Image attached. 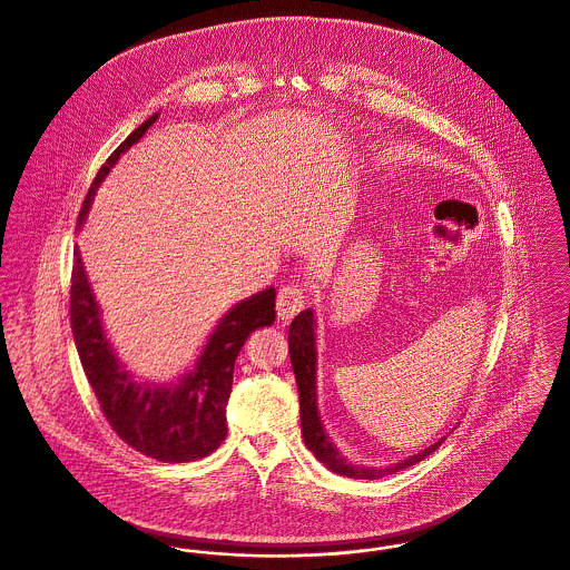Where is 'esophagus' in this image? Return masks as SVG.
I'll use <instances>...</instances> for the list:
<instances>
[{"label": "esophagus", "instance_id": "1", "mask_svg": "<svg viewBox=\"0 0 570 570\" xmlns=\"http://www.w3.org/2000/svg\"><path fill=\"white\" fill-rule=\"evenodd\" d=\"M305 287L301 283H285L281 285L278 289V296H276V312H278V318L281 321H289L294 318L303 307H305Z\"/></svg>", "mask_w": 570, "mask_h": 570}]
</instances>
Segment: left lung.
<instances>
[{
  "label": "left lung",
  "mask_w": 570,
  "mask_h": 570,
  "mask_svg": "<svg viewBox=\"0 0 570 570\" xmlns=\"http://www.w3.org/2000/svg\"><path fill=\"white\" fill-rule=\"evenodd\" d=\"M314 335H316L314 333V314L307 309L292 321L287 342H289V360H292V368H294L298 395H301L303 439H305V445L316 454V459L321 463H325L331 472H335L340 476H348V479H364V481L382 479V476L406 470L410 465L423 461L445 441V439H441L434 445L421 450L419 454L410 456L393 468H384V470L382 468H364V465H355V463L346 461L342 456V452L335 448V443L328 439L321 412H318V404H316L318 386H316V340H314Z\"/></svg>",
  "instance_id": "8db88e82"
}]
</instances>
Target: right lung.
Masks as SVG:
<instances>
[{"label":"right lung","mask_w":570,"mask_h":570,"mask_svg":"<svg viewBox=\"0 0 570 570\" xmlns=\"http://www.w3.org/2000/svg\"><path fill=\"white\" fill-rule=\"evenodd\" d=\"M145 120L98 168L79 213L85 222L91 197L109 168L156 122ZM276 289L269 287L228 312L210 335L195 368L173 386L138 384L114 355L100 325L98 305L75 247L70 278V325L85 377L111 430L136 452L163 461L188 463L215 452L228 434L226 404L233 389L235 360L254 328L274 325Z\"/></svg>","instance_id":"obj_1"}]
</instances>
